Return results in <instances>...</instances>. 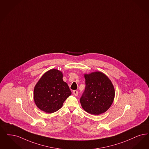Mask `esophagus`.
Returning a JSON list of instances; mask_svg holds the SVG:
<instances>
[{
    "mask_svg": "<svg viewBox=\"0 0 149 149\" xmlns=\"http://www.w3.org/2000/svg\"><path fill=\"white\" fill-rule=\"evenodd\" d=\"M72 94L75 96L78 95V91L77 90H73L72 91Z\"/></svg>",
    "mask_w": 149,
    "mask_h": 149,
    "instance_id": "obj_1",
    "label": "esophagus"
}]
</instances>
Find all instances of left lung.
Here are the masks:
<instances>
[{"label":"left lung","instance_id":"obj_1","mask_svg":"<svg viewBox=\"0 0 149 149\" xmlns=\"http://www.w3.org/2000/svg\"><path fill=\"white\" fill-rule=\"evenodd\" d=\"M85 89L80 98L84 110L90 114L104 113L111 106L115 91L113 84L107 76L100 72L84 74Z\"/></svg>","mask_w":149,"mask_h":149}]
</instances>
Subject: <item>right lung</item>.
I'll return each mask as SVG.
<instances>
[{
	"instance_id": "add662e5",
	"label": "right lung",
	"mask_w": 149,
	"mask_h": 149,
	"mask_svg": "<svg viewBox=\"0 0 149 149\" xmlns=\"http://www.w3.org/2000/svg\"><path fill=\"white\" fill-rule=\"evenodd\" d=\"M63 72L52 69L45 72L36 84L34 100L36 107L47 113H53L63 107L72 92L63 80Z\"/></svg>"
}]
</instances>
